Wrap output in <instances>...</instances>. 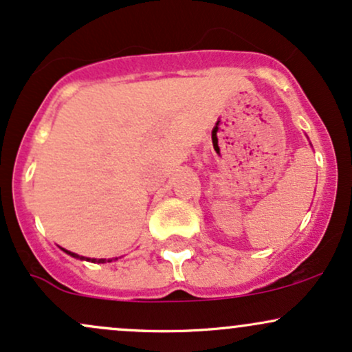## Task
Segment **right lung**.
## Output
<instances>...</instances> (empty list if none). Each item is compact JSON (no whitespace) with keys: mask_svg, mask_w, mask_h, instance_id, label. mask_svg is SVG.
Listing matches in <instances>:
<instances>
[{"mask_svg":"<svg viewBox=\"0 0 352 352\" xmlns=\"http://www.w3.org/2000/svg\"><path fill=\"white\" fill-rule=\"evenodd\" d=\"M63 252H66L67 254H71L72 258H79V260L92 261V263H106V261H112V258H111V260H104V258H100V260H98V258H86V256H79V254H76V253H72V252H67V250H64V248H63ZM116 260H117V258H116Z\"/></svg>","mask_w":352,"mask_h":352,"instance_id":"obj_1","label":"right lung"}]
</instances>
